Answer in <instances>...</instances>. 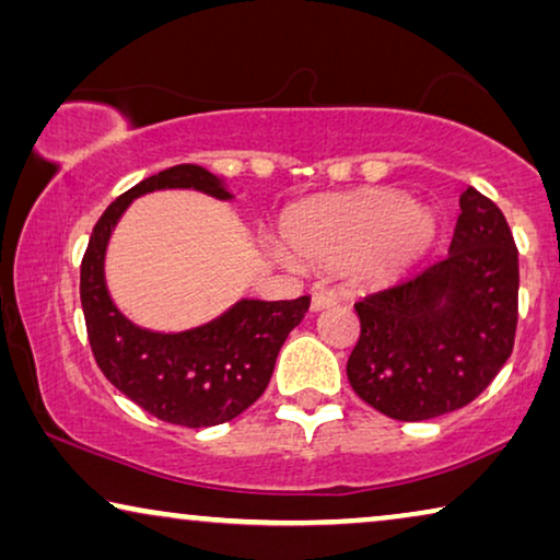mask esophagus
<instances>
[{
    "label": "esophagus",
    "instance_id": "esophagus-1",
    "mask_svg": "<svg viewBox=\"0 0 560 560\" xmlns=\"http://www.w3.org/2000/svg\"><path fill=\"white\" fill-rule=\"evenodd\" d=\"M334 303H336V293H331V290H316V293L311 295V311L328 308V305Z\"/></svg>",
    "mask_w": 560,
    "mask_h": 560
}]
</instances>
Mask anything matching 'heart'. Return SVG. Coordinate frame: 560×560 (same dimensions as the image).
<instances>
[{
    "label": "heart",
    "mask_w": 560,
    "mask_h": 560,
    "mask_svg": "<svg viewBox=\"0 0 560 560\" xmlns=\"http://www.w3.org/2000/svg\"><path fill=\"white\" fill-rule=\"evenodd\" d=\"M433 234L431 209L382 188L308 203L282 224L290 255L301 262L336 265L357 257L359 270L377 280L393 278L416 262ZM290 255L278 249L282 259Z\"/></svg>",
    "instance_id": "1"
}]
</instances>
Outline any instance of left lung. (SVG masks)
Masks as SVG:
<instances>
[{
  "mask_svg": "<svg viewBox=\"0 0 560 560\" xmlns=\"http://www.w3.org/2000/svg\"><path fill=\"white\" fill-rule=\"evenodd\" d=\"M448 255L354 303L362 334L347 362L354 393L395 420L464 408L512 354L517 247L504 213L466 188Z\"/></svg>",
  "mask_w": 560,
  "mask_h": 560,
  "instance_id": "obj_1",
  "label": "left lung"
}]
</instances>
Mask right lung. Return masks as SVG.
<instances>
[{"mask_svg": "<svg viewBox=\"0 0 560 560\" xmlns=\"http://www.w3.org/2000/svg\"><path fill=\"white\" fill-rule=\"evenodd\" d=\"M201 190L232 201L224 178L201 165H173L121 194L96 221L81 262V305L89 343L104 377L129 400L165 423L209 428L226 423L265 393L288 334L311 298H240L221 316L183 331H152L117 308L106 288V247L135 198L152 190Z\"/></svg>", "mask_w": 560, "mask_h": 560, "instance_id": "1", "label": "right lung"}]
</instances>
